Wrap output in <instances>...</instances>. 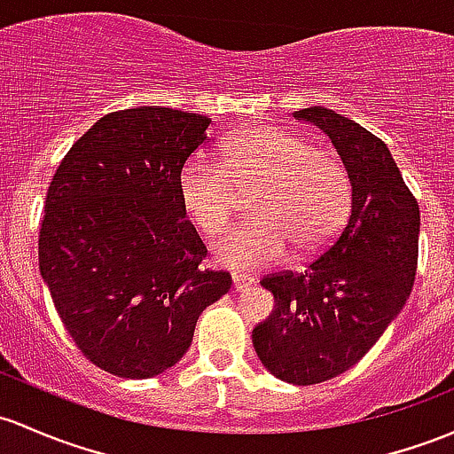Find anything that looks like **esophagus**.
Instances as JSON below:
<instances>
[{"mask_svg": "<svg viewBox=\"0 0 454 454\" xmlns=\"http://www.w3.org/2000/svg\"><path fill=\"white\" fill-rule=\"evenodd\" d=\"M233 290L236 292H245L247 287H251L255 284V279H253L251 275H245V272H233Z\"/></svg>", "mask_w": 454, "mask_h": 454, "instance_id": "1", "label": "esophagus"}]
</instances>
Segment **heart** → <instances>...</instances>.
Returning a JSON list of instances; mask_svg holds the SVG:
<instances>
[{"label":"heart","instance_id":"1","mask_svg":"<svg viewBox=\"0 0 454 454\" xmlns=\"http://www.w3.org/2000/svg\"><path fill=\"white\" fill-rule=\"evenodd\" d=\"M253 218L231 227L214 255L231 268H266L296 255H316L338 238L353 203L342 160L284 128H251L225 140L218 162L190 160L177 179L182 212L201 236L227 227L238 194Z\"/></svg>","mask_w":454,"mask_h":454}]
</instances>
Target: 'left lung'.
<instances>
[{"label":"left lung","mask_w":454,"mask_h":454,"mask_svg":"<svg viewBox=\"0 0 454 454\" xmlns=\"http://www.w3.org/2000/svg\"><path fill=\"white\" fill-rule=\"evenodd\" d=\"M338 149L350 186L348 221L301 272H275L262 286L275 296L253 346L270 374L314 385L353 368L401 314L418 268L420 207L381 138L338 112H294Z\"/></svg>","instance_id":"left-lung-1"}]
</instances>
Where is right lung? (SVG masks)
Here are the masks:
<instances>
[{"label":"right lung","instance_id":"add662e5","mask_svg":"<svg viewBox=\"0 0 454 454\" xmlns=\"http://www.w3.org/2000/svg\"><path fill=\"white\" fill-rule=\"evenodd\" d=\"M212 119L160 106L106 114L65 155L47 190L38 268L84 357L123 379L186 355L231 275L182 212L177 179Z\"/></svg>","mask_w":454,"mask_h":454}]
</instances>
